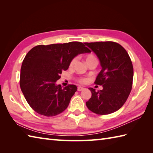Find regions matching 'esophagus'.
Here are the masks:
<instances>
[{
	"instance_id": "obj_1",
	"label": "esophagus",
	"mask_w": 153,
	"mask_h": 153,
	"mask_svg": "<svg viewBox=\"0 0 153 153\" xmlns=\"http://www.w3.org/2000/svg\"><path fill=\"white\" fill-rule=\"evenodd\" d=\"M85 88H83V87H77V91H81L83 90Z\"/></svg>"
}]
</instances>
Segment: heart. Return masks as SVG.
Masks as SVG:
<instances>
[{"label":"heart","instance_id":"1","mask_svg":"<svg viewBox=\"0 0 153 153\" xmlns=\"http://www.w3.org/2000/svg\"><path fill=\"white\" fill-rule=\"evenodd\" d=\"M94 58H95V57H94L93 56H92V55H89V56H87L86 60H89V59H94ZM77 58H74V59H73L72 60H71V63H70V66H73L75 64H76V61H77ZM87 82V79H85V78H83V79H80V82H82V83H86Z\"/></svg>","mask_w":153,"mask_h":153}]
</instances>
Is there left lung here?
Listing matches in <instances>:
<instances>
[{"label": "left lung", "instance_id": "8db88e82", "mask_svg": "<svg viewBox=\"0 0 153 153\" xmlns=\"http://www.w3.org/2000/svg\"><path fill=\"white\" fill-rule=\"evenodd\" d=\"M98 57L102 69L95 83L102 85L96 91L90 87L91 97L86 102L91 111L100 115L109 114L119 110L131 92L134 68L124 48L112 41L85 43Z\"/></svg>", "mask_w": 153, "mask_h": 153}]
</instances>
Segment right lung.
Returning <instances> with one entry per match:
<instances>
[{
	"label": "right lung",
	"instance_id": "right-lung-1",
	"mask_svg": "<svg viewBox=\"0 0 153 153\" xmlns=\"http://www.w3.org/2000/svg\"><path fill=\"white\" fill-rule=\"evenodd\" d=\"M91 51L81 42L37 45L28 52L21 67L20 88L30 106L45 116L59 114L69 105L77 88L56 83L62 71L78 54Z\"/></svg>",
	"mask_w": 153,
	"mask_h": 153
}]
</instances>
